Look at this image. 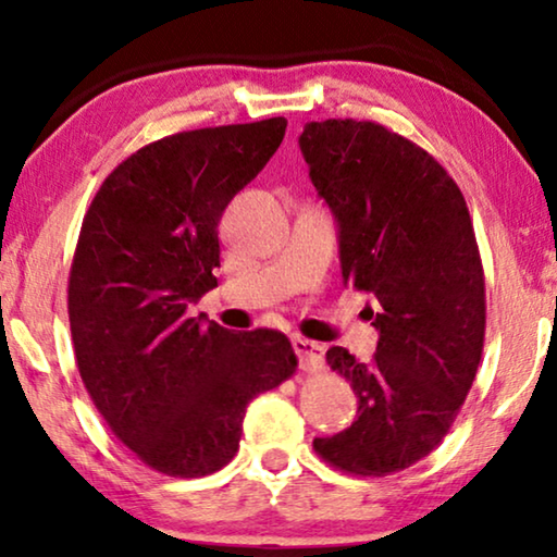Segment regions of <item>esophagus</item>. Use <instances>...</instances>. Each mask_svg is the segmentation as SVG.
<instances>
[{
  "instance_id": "34e87169",
  "label": "esophagus",
  "mask_w": 557,
  "mask_h": 557,
  "mask_svg": "<svg viewBox=\"0 0 557 557\" xmlns=\"http://www.w3.org/2000/svg\"><path fill=\"white\" fill-rule=\"evenodd\" d=\"M294 352L299 357L301 368L307 372H319L324 368V347L319 342H311L307 337H294L292 339Z\"/></svg>"
}]
</instances>
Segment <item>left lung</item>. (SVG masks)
Here are the masks:
<instances>
[{"label": "left lung", "mask_w": 557, "mask_h": 557, "mask_svg": "<svg viewBox=\"0 0 557 557\" xmlns=\"http://www.w3.org/2000/svg\"><path fill=\"white\" fill-rule=\"evenodd\" d=\"M299 147L339 223L345 284L380 304L370 362L326 352L357 418L314 451L345 474L387 476L444 441L476 377L486 294L474 225L444 166L383 124L309 121Z\"/></svg>", "instance_id": "1"}]
</instances>
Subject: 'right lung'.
Instances as JSON below:
<instances>
[{
  "label": "right lung",
  "instance_id": "obj_1",
  "mask_svg": "<svg viewBox=\"0 0 557 557\" xmlns=\"http://www.w3.org/2000/svg\"><path fill=\"white\" fill-rule=\"evenodd\" d=\"M284 134L276 116L164 136L126 157L83 218L67 276L75 364L113 436L159 474L223 469L248 403L299 364L284 332L187 317L218 286L223 210Z\"/></svg>",
  "mask_w": 557,
  "mask_h": 557
}]
</instances>
